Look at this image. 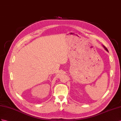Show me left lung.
Listing matches in <instances>:
<instances>
[{"label": "left lung", "mask_w": 121, "mask_h": 121, "mask_svg": "<svg viewBox=\"0 0 121 121\" xmlns=\"http://www.w3.org/2000/svg\"><path fill=\"white\" fill-rule=\"evenodd\" d=\"M103 47H104V48L105 49H106V50L107 51V52H108V49H107V48H106V47H105V46H104L103 45Z\"/></svg>", "instance_id": "obj_1"}]
</instances>
